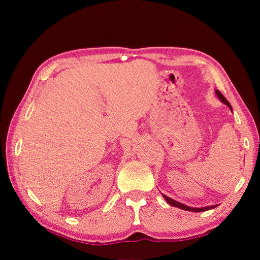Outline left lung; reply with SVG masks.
I'll list each match as a JSON object with an SVG mask.
<instances>
[{
	"mask_svg": "<svg viewBox=\"0 0 260 260\" xmlns=\"http://www.w3.org/2000/svg\"><path fill=\"white\" fill-rule=\"evenodd\" d=\"M215 93H217V95H218V98L220 99V101H221L222 103H225L226 105H228V107H230V109L232 110L231 104H230V102H228V101L226 100L225 96H223L221 93H220L219 90L215 91ZM162 196H164V199L166 200V202H167V203H169L170 205L177 206V208L182 209V210H186V211H192V212H203V211H208V210H210V209H214L215 206H218V205H212V206H206V208H189V206L184 205V204H182V203H180V202H177V201H174V200H172V199H170V197H167L166 195H162Z\"/></svg>",
	"mask_w": 260,
	"mask_h": 260,
	"instance_id": "obj_1",
	"label": "left lung"
}]
</instances>
